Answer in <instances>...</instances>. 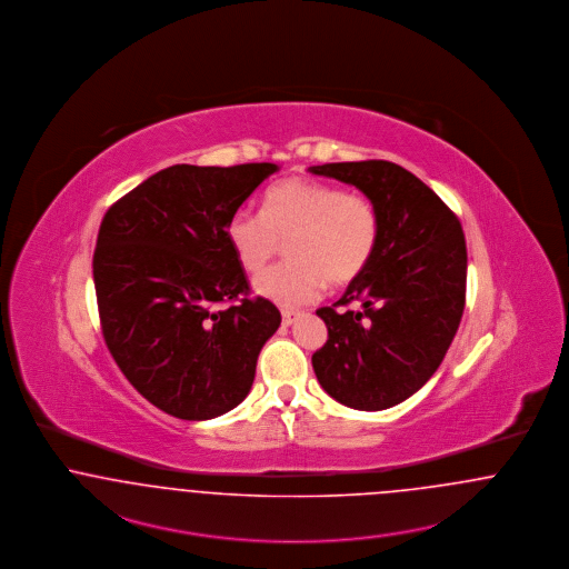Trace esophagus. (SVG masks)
I'll return each mask as SVG.
<instances>
[{"label": "esophagus", "mask_w": 569, "mask_h": 569, "mask_svg": "<svg viewBox=\"0 0 569 569\" xmlns=\"http://www.w3.org/2000/svg\"><path fill=\"white\" fill-rule=\"evenodd\" d=\"M297 319H299V312H296V310H282V325L284 327H291Z\"/></svg>", "instance_id": "obj_1"}]
</instances>
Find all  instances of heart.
<instances>
[{
	"instance_id": "b5f03b06",
	"label": "heart",
	"mask_w": 569,
	"mask_h": 569,
	"mask_svg": "<svg viewBox=\"0 0 569 569\" xmlns=\"http://www.w3.org/2000/svg\"><path fill=\"white\" fill-rule=\"evenodd\" d=\"M224 231L250 273L261 272L289 242L291 261L257 276L254 291L291 308L315 301L327 280L342 287L366 272L378 247L380 217L361 193L312 178H287L268 189L261 212L236 210Z\"/></svg>"
}]
</instances>
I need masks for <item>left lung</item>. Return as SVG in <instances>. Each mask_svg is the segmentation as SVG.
Instances as JSON below:
<instances>
[{"mask_svg": "<svg viewBox=\"0 0 569 569\" xmlns=\"http://www.w3.org/2000/svg\"><path fill=\"white\" fill-rule=\"evenodd\" d=\"M357 187L380 217L370 266L333 305L319 308L329 338L312 355L322 389L355 410H387L415 396L445 359L466 308L468 250L457 214L391 161L312 166Z\"/></svg>", "mask_w": 569, "mask_h": 569, "instance_id": "1", "label": "left lung"}]
</instances>
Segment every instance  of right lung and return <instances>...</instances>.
Instances as JSON below:
<instances>
[{
	"instance_id": "obj_1",
	"label": "right lung",
	"mask_w": 569,
	"mask_h": 569,
	"mask_svg": "<svg viewBox=\"0 0 569 569\" xmlns=\"http://www.w3.org/2000/svg\"><path fill=\"white\" fill-rule=\"evenodd\" d=\"M276 163L172 166L114 201L99 227L93 280L106 347L152 406L208 420L248 396L280 327L227 240L229 217Z\"/></svg>"
}]
</instances>
